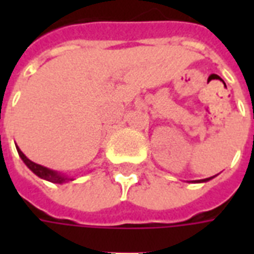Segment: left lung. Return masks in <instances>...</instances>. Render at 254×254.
<instances>
[{"instance_id": "left-lung-1", "label": "left lung", "mask_w": 254, "mask_h": 254, "mask_svg": "<svg viewBox=\"0 0 254 254\" xmlns=\"http://www.w3.org/2000/svg\"><path fill=\"white\" fill-rule=\"evenodd\" d=\"M213 177H209V178H205V180H197V181H193V182H197V184H200V182H207L209 180H212Z\"/></svg>"}]
</instances>
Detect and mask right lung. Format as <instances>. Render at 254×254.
I'll return each mask as SVG.
<instances>
[{"mask_svg": "<svg viewBox=\"0 0 254 254\" xmlns=\"http://www.w3.org/2000/svg\"><path fill=\"white\" fill-rule=\"evenodd\" d=\"M16 148H17V152H19L20 158L24 162L25 166H27L35 176H38L39 178H42V180H46V181L53 182V184H65V182L73 181V177L66 176V174H64V173H58V171L52 170V169H47L45 166L38 165L35 162H32V160L28 159V158L21 152V149H20L19 147H16Z\"/></svg>", "mask_w": 254, "mask_h": 254, "instance_id": "add662e5", "label": "right lung"}]
</instances>
